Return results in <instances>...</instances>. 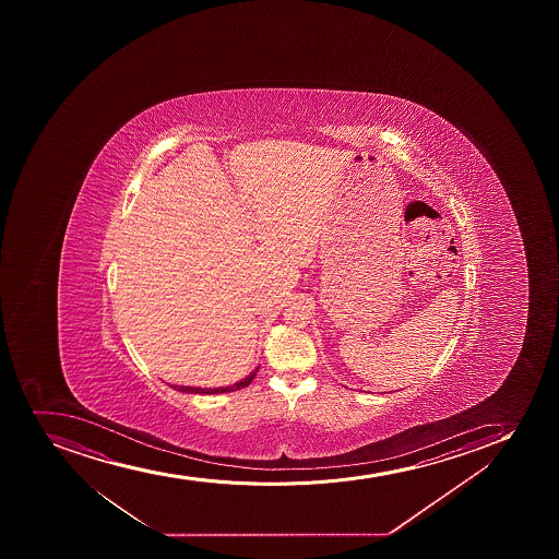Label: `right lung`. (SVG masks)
<instances>
[{
    "mask_svg": "<svg viewBox=\"0 0 559 559\" xmlns=\"http://www.w3.org/2000/svg\"><path fill=\"white\" fill-rule=\"evenodd\" d=\"M257 371H259V366L254 368L248 377H243L242 381L235 382L231 386H221V388H194V386H175L171 384L175 390L183 393H199V395H215V393H227L235 392V390H242V388L249 386L251 381H253L254 376H257Z\"/></svg>",
    "mask_w": 559,
    "mask_h": 559,
    "instance_id": "1",
    "label": "right lung"
}]
</instances>
